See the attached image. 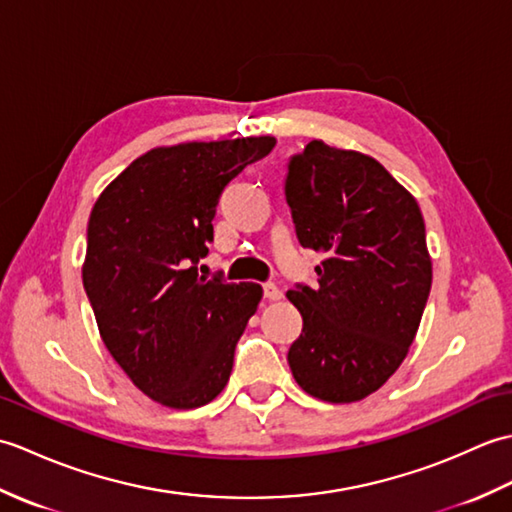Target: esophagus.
<instances>
[{"instance_id":"34e87169","label":"esophagus","mask_w":512,"mask_h":512,"mask_svg":"<svg viewBox=\"0 0 512 512\" xmlns=\"http://www.w3.org/2000/svg\"><path fill=\"white\" fill-rule=\"evenodd\" d=\"M264 297L270 301H279L284 297V292H281V288L275 284H264Z\"/></svg>"}]
</instances>
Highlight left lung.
Returning a JSON list of instances; mask_svg holds the SVG:
<instances>
[{
  "instance_id": "left-lung-1",
  "label": "left lung",
  "mask_w": 512,
  "mask_h": 512,
  "mask_svg": "<svg viewBox=\"0 0 512 512\" xmlns=\"http://www.w3.org/2000/svg\"><path fill=\"white\" fill-rule=\"evenodd\" d=\"M286 200L301 246L325 255L317 288L286 292L303 317L292 376L319 400H363L405 361L427 306L420 206L378 160L323 140L290 160Z\"/></svg>"
}]
</instances>
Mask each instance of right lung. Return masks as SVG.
Returning <instances> with one entry per match:
<instances>
[{"mask_svg": "<svg viewBox=\"0 0 512 512\" xmlns=\"http://www.w3.org/2000/svg\"><path fill=\"white\" fill-rule=\"evenodd\" d=\"M275 143L250 136L149 149L94 202L83 286L114 361L160 405L202 407L228 383L262 286L206 279L195 264L209 253L224 187Z\"/></svg>", "mask_w": 512, "mask_h": 512, "instance_id": "add662e5", "label": "right lung"}]
</instances>
